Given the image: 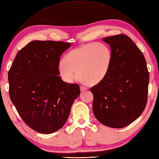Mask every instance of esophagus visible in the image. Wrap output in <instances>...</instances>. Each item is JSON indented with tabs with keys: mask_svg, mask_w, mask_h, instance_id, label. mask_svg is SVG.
<instances>
[{
	"mask_svg": "<svg viewBox=\"0 0 159 159\" xmlns=\"http://www.w3.org/2000/svg\"><path fill=\"white\" fill-rule=\"evenodd\" d=\"M80 89H81V91L83 92V91H85L86 90H87V89H88V88H87L86 86H81Z\"/></svg>",
	"mask_w": 159,
	"mask_h": 159,
	"instance_id": "esophagus-1",
	"label": "esophagus"
}]
</instances>
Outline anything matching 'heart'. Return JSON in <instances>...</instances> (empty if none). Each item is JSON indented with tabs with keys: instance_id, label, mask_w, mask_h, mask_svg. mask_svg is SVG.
<instances>
[{
	"instance_id": "obj_1",
	"label": "heart",
	"mask_w": 159,
	"mask_h": 159,
	"mask_svg": "<svg viewBox=\"0 0 159 159\" xmlns=\"http://www.w3.org/2000/svg\"><path fill=\"white\" fill-rule=\"evenodd\" d=\"M111 61V52L106 44L89 43L74 49L66 54L64 62L58 65L62 80L71 82L77 74L81 80L97 84L107 75Z\"/></svg>"
}]
</instances>
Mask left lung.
Masks as SVG:
<instances>
[{
	"label": "left lung",
	"mask_w": 159,
	"mask_h": 159,
	"mask_svg": "<svg viewBox=\"0 0 159 159\" xmlns=\"http://www.w3.org/2000/svg\"><path fill=\"white\" fill-rule=\"evenodd\" d=\"M103 40L110 45L111 61L107 75L90 89L93 113L101 124L123 128L145 109L149 72L142 51L129 37L117 34Z\"/></svg>",
	"instance_id": "8db88e82"
}]
</instances>
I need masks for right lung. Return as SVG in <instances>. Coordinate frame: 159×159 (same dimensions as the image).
<instances>
[{"label":"right lung","instance_id":"obj_1","mask_svg":"<svg viewBox=\"0 0 159 159\" xmlns=\"http://www.w3.org/2000/svg\"><path fill=\"white\" fill-rule=\"evenodd\" d=\"M70 43L33 41L17 52L8 72L9 93L23 121L35 131L61 129L80 93L77 84L59 76L60 57Z\"/></svg>","mask_w":159,"mask_h":159}]
</instances>
